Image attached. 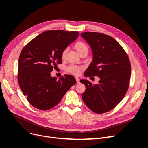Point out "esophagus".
<instances>
[{
	"mask_svg": "<svg viewBox=\"0 0 148 148\" xmlns=\"http://www.w3.org/2000/svg\"><path fill=\"white\" fill-rule=\"evenodd\" d=\"M76 81H77V83H80V79L79 78H76Z\"/></svg>",
	"mask_w": 148,
	"mask_h": 148,
	"instance_id": "1",
	"label": "esophagus"
}]
</instances>
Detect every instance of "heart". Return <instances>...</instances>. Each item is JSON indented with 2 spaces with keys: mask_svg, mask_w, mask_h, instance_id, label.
Listing matches in <instances>:
<instances>
[{
  "mask_svg": "<svg viewBox=\"0 0 148 148\" xmlns=\"http://www.w3.org/2000/svg\"><path fill=\"white\" fill-rule=\"evenodd\" d=\"M74 48L77 52L80 55L83 53H88L89 51V47L88 45L82 41H77L74 44ZM67 52V49H65L62 51L61 53V57L62 59H64L66 54ZM82 68L75 66V65H70L66 68V71L71 74L77 75H79L81 71Z\"/></svg>",
  "mask_w": 148,
  "mask_h": 148,
  "instance_id": "1",
  "label": "heart"
}]
</instances>
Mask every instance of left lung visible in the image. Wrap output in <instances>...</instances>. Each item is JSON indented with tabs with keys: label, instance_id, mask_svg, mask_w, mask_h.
Segmentation results:
<instances>
[{
	"label": "left lung",
	"instance_id": "8db88e82",
	"mask_svg": "<svg viewBox=\"0 0 148 148\" xmlns=\"http://www.w3.org/2000/svg\"><path fill=\"white\" fill-rule=\"evenodd\" d=\"M81 36L93 53V60L84 75L100 78L96 84L80 80L86 86L82 97L92 112L104 113L113 109L126 94L131 77L130 61L122 47L112 36L93 32L82 33Z\"/></svg>",
	"mask_w": 148,
	"mask_h": 148
}]
</instances>
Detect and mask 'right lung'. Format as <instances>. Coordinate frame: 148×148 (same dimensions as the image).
Segmentation results:
<instances>
[{"instance_id":"add662e5","label":"right lung","mask_w":148,"mask_h":148,"mask_svg":"<svg viewBox=\"0 0 148 148\" xmlns=\"http://www.w3.org/2000/svg\"><path fill=\"white\" fill-rule=\"evenodd\" d=\"M77 31L46 30L24 47L18 59V82L29 103L41 110L56 106L76 80L65 74L52 77L53 68L62 64L61 53L79 36Z\"/></svg>"}]
</instances>
